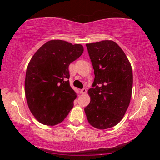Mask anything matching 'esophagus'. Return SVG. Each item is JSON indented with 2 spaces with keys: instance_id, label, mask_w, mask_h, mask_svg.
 I'll return each mask as SVG.
<instances>
[{
  "instance_id": "esophagus-1",
  "label": "esophagus",
  "mask_w": 160,
  "mask_h": 160,
  "mask_svg": "<svg viewBox=\"0 0 160 160\" xmlns=\"http://www.w3.org/2000/svg\"><path fill=\"white\" fill-rule=\"evenodd\" d=\"M86 92H87V89L85 88H82V90H80V93H81V94H85Z\"/></svg>"
}]
</instances>
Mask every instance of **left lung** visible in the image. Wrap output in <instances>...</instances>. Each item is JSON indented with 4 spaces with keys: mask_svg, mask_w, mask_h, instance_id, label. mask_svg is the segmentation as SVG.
<instances>
[{
    "mask_svg": "<svg viewBox=\"0 0 160 160\" xmlns=\"http://www.w3.org/2000/svg\"><path fill=\"white\" fill-rule=\"evenodd\" d=\"M94 80L88 90L90 102L85 108L89 123L107 129L123 118L131 102L132 72L121 47L112 40L86 44Z\"/></svg>",
    "mask_w": 160,
    "mask_h": 160,
    "instance_id": "1",
    "label": "left lung"
}]
</instances>
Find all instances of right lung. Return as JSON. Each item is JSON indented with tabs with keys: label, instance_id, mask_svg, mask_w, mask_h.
Returning <instances> with one entry per match:
<instances>
[{
	"label": "right lung",
	"instance_id": "add662e5",
	"mask_svg": "<svg viewBox=\"0 0 160 160\" xmlns=\"http://www.w3.org/2000/svg\"><path fill=\"white\" fill-rule=\"evenodd\" d=\"M81 44L51 40L32 56L25 76V96L37 120L47 126L62 122L73 107L76 93L70 86L68 67L83 53Z\"/></svg>",
	"mask_w": 160,
	"mask_h": 160
}]
</instances>
